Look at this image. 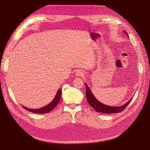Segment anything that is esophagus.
<instances>
[{
    "label": "esophagus",
    "instance_id": "esophagus-1",
    "mask_svg": "<svg viewBox=\"0 0 150 150\" xmlns=\"http://www.w3.org/2000/svg\"><path fill=\"white\" fill-rule=\"evenodd\" d=\"M83 75H84L83 72L80 70H78L76 72V75L78 76H83Z\"/></svg>",
    "mask_w": 150,
    "mask_h": 150
}]
</instances>
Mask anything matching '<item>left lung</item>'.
Returning <instances> with one entry per match:
<instances>
[{
	"label": "left lung",
	"mask_w": 150,
	"mask_h": 150,
	"mask_svg": "<svg viewBox=\"0 0 150 150\" xmlns=\"http://www.w3.org/2000/svg\"><path fill=\"white\" fill-rule=\"evenodd\" d=\"M125 33H127L126 32ZM86 99H87V101L93 109H95L97 112H98L105 113V114H113V113L121 112L126 108V107L128 105V104L130 103L132 100L131 98L127 104H125L122 106H119V107L109 106H106L105 105L102 104L100 101H98L95 98V97L93 96L92 93L91 92V90L89 89V87L86 84Z\"/></svg>",
	"instance_id": "left-lung-1"
}]
</instances>
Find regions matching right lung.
I'll list each match as a JSON object with an SVG mask.
<instances>
[{
	"label": "right lung",
	"mask_w": 150,
	"mask_h": 150,
	"mask_svg": "<svg viewBox=\"0 0 150 150\" xmlns=\"http://www.w3.org/2000/svg\"><path fill=\"white\" fill-rule=\"evenodd\" d=\"M61 91L60 89H59L57 92V93L56 96H55L54 98L53 99V100L51 102L50 104H49L48 105L45 106V107H43L42 108L38 109H29L28 108H25L24 106H22L23 108L25 109L27 111L33 112V113H38V114H45V113H48L49 112H50L51 111L55 108L58 103H59L60 98H61Z\"/></svg>",
	"instance_id": "add662e5"
}]
</instances>
